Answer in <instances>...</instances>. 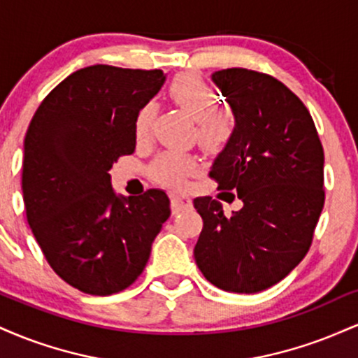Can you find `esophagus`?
<instances>
[{
    "label": "esophagus",
    "instance_id": "esophagus-1",
    "mask_svg": "<svg viewBox=\"0 0 358 358\" xmlns=\"http://www.w3.org/2000/svg\"><path fill=\"white\" fill-rule=\"evenodd\" d=\"M192 207V199L188 195H171V212L180 213Z\"/></svg>",
    "mask_w": 358,
    "mask_h": 358
}]
</instances>
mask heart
Segmentation results:
<instances>
[{"label": "heart", "instance_id": "obj_1", "mask_svg": "<svg viewBox=\"0 0 358 358\" xmlns=\"http://www.w3.org/2000/svg\"><path fill=\"white\" fill-rule=\"evenodd\" d=\"M168 97L176 108L195 119L196 139L200 146L208 151H219L225 146L234 133L236 119L229 109L217 106L219 96L210 84L199 73L185 72L176 76L168 85ZM156 108L153 102H145L134 114V136L146 141L153 127ZM199 171V163L192 155L162 153L150 166V173L159 183L168 187H183L187 180Z\"/></svg>", "mask_w": 358, "mask_h": 358}]
</instances>
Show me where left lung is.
I'll list each match as a JSON object with an SVG mask.
<instances>
[{"instance_id": "obj_1", "label": "left lung", "mask_w": 358, "mask_h": 358, "mask_svg": "<svg viewBox=\"0 0 358 358\" xmlns=\"http://www.w3.org/2000/svg\"><path fill=\"white\" fill-rule=\"evenodd\" d=\"M212 80L236 127L210 176L244 207L225 215L212 196L193 200L203 219L193 256L213 286L250 294L286 278L310 249L324 203L323 146L310 110L273 76L224 69Z\"/></svg>"}]
</instances>
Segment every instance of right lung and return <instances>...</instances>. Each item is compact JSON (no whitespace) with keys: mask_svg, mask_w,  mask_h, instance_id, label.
Wrapping results in <instances>:
<instances>
[{"mask_svg":"<svg viewBox=\"0 0 358 358\" xmlns=\"http://www.w3.org/2000/svg\"><path fill=\"white\" fill-rule=\"evenodd\" d=\"M163 82L158 69L90 65L62 80L28 126L27 220L50 268L82 293L108 296L133 285L170 217L165 192L117 196L109 175L134 153V114Z\"/></svg>","mask_w":358,"mask_h":358,"instance_id":"1","label":"right lung"}]
</instances>
